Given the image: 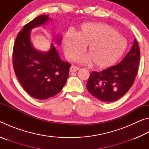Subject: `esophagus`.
<instances>
[{
	"mask_svg": "<svg viewBox=\"0 0 149 149\" xmlns=\"http://www.w3.org/2000/svg\"><path fill=\"white\" fill-rule=\"evenodd\" d=\"M78 70H79V68L77 66H75V65H72L70 68V72H75L77 71Z\"/></svg>",
	"mask_w": 149,
	"mask_h": 149,
	"instance_id": "esophagus-1",
	"label": "esophagus"
}]
</instances>
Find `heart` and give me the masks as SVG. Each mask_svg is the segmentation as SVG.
<instances>
[{
  "instance_id": "heart-1",
  "label": "heart",
  "mask_w": 149,
  "mask_h": 149,
  "mask_svg": "<svg viewBox=\"0 0 149 149\" xmlns=\"http://www.w3.org/2000/svg\"><path fill=\"white\" fill-rule=\"evenodd\" d=\"M65 57L72 60L87 46L89 55L78 59L80 62H93L97 68L107 69L114 65L127 49L126 40L116 30L104 23H85L76 33L67 32L62 40Z\"/></svg>"
}]
</instances>
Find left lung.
I'll return each instance as SVG.
<instances>
[{
    "instance_id": "1",
    "label": "left lung",
    "mask_w": 149,
    "mask_h": 149,
    "mask_svg": "<svg viewBox=\"0 0 149 149\" xmlns=\"http://www.w3.org/2000/svg\"><path fill=\"white\" fill-rule=\"evenodd\" d=\"M139 60L140 49L135 39L130 51L120 64L101 72H91L87 84V90L93 97L102 102L118 100L132 86Z\"/></svg>"
}]
</instances>
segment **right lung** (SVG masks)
Listing matches in <instances>:
<instances>
[{
  "instance_id": "obj_1",
  "label": "right lung",
  "mask_w": 149,
  "mask_h": 149,
  "mask_svg": "<svg viewBox=\"0 0 149 149\" xmlns=\"http://www.w3.org/2000/svg\"><path fill=\"white\" fill-rule=\"evenodd\" d=\"M49 15L35 17L23 27L13 50L15 74L26 91L35 99H47L58 94L66 83L70 64L60 59L53 44L47 52L37 50L31 41V31L47 24ZM60 44L62 37L54 39Z\"/></svg>"
}]
</instances>
